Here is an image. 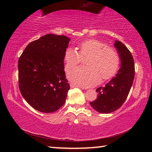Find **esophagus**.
Segmentation results:
<instances>
[{
	"instance_id": "obj_1",
	"label": "esophagus",
	"mask_w": 152,
	"mask_h": 152,
	"mask_svg": "<svg viewBox=\"0 0 152 152\" xmlns=\"http://www.w3.org/2000/svg\"><path fill=\"white\" fill-rule=\"evenodd\" d=\"M70 87L71 88H84L82 86H80L78 85H76V84H74L73 83H71L70 84Z\"/></svg>"
}]
</instances>
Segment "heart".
<instances>
[{
    "instance_id": "heart-1",
    "label": "heart",
    "mask_w": 152,
    "mask_h": 152,
    "mask_svg": "<svg viewBox=\"0 0 152 152\" xmlns=\"http://www.w3.org/2000/svg\"><path fill=\"white\" fill-rule=\"evenodd\" d=\"M78 52L68 48L64 53L66 71L70 70L88 56L86 66H80L68 74L69 79L76 85L87 87L95 85L101 77L107 80L115 75L120 65V58L114 48L107 46L101 40L90 39L81 42L78 46Z\"/></svg>"
}]
</instances>
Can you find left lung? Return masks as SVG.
Returning a JSON list of instances; mask_svg holds the SVG:
<instances>
[{
    "label": "left lung",
    "instance_id": "8db88e82",
    "mask_svg": "<svg viewBox=\"0 0 152 152\" xmlns=\"http://www.w3.org/2000/svg\"><path fill=\"white\" fill-rule=\"evenodd\" d=\"M121 58V68L116 76L105 85L98 88L97 98L91 106L101 113H110L121 107L129 93L135 76L134 60L130 51L123 43L115 41Z\"/></svg>",
    "mask_w": 152,
    "mask_h": 152
}]
</instances>
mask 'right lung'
<instances>
[{
	"label": "right lung",
	"mask_w": 152,
	"mask_h": 152,
	"mask_svg": "<svg viewBox=\"0 0 152 152\" xmlns=\"http://www.w3.org/2000/svg\"><path fill=\"white\" fill-rule=\"evenodd\" d=\"M70 39L47 34L28 44L18 61L20 94L33 109L53 113L65 102L70 88L64 56Z\"/></svg>",
	"instance_id": "obj_1"
}]
</instances>
